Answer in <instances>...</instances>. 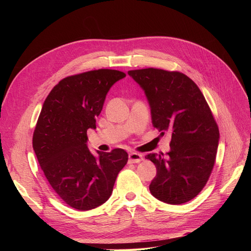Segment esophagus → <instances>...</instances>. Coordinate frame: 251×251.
Segmentation results:
<instances>
[{
  "label": "esophagus",
  "instance_id": "obj_1",
  "mask_svg": "<svg viewBox=\"0 0 251 251\" xmlns=\"http://www.w3.org/2000/svg\"><path fill=\"white\" fill-rule=\"evenodd\" d=\"M142 160H143V157L141 154H138V153L128 154V162L130 163H139Z\"/></svg>",
  "mask_w": 251,
  "mask_h": 251
}]
</instances>
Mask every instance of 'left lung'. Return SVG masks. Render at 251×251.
<instances>
[{
    "mask_svg": "<svg viewBox=\"0 0 251 251\" xmlns=\"http://www.w3.org/2000/svg\"><path fill=\"white\" fill-rule=\"evenodd\" d=\"M127 73L146 92L153 126L161 135L172 131L168 156L146 157L157 169L151 194L174 205L194 199L210 177L220 138L206 100L194 80L181 72L147 68Z\"/></svg>",
    "mask_w": 251,
    "mask_h": 251,
    "instance_id": "left-lung-1",
    "label": "left lung"
}]
</instances>
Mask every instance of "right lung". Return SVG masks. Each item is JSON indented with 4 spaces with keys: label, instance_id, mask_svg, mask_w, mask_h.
I'll return each mask as SVG.
<instances>
[{
    "label": "right lung",
    "instance_id": "1",
    "mask_svg": "<svg viewBox=\"0 0 251 251\" xmlns=\"http://www.w3.org/2000/svg\"><path fill=\"white\" fill-rule=\"evenodd\" d=\"M126 73L98 69L67 76L44 101L32 146L45 177L70 207L90 210L107 201L127 153L114 149L94 157L87 147L88 128H96L110 88Z\"/></svg>",
    "mask_w": 251,
    "mask_h": 251
}]
</instances>
